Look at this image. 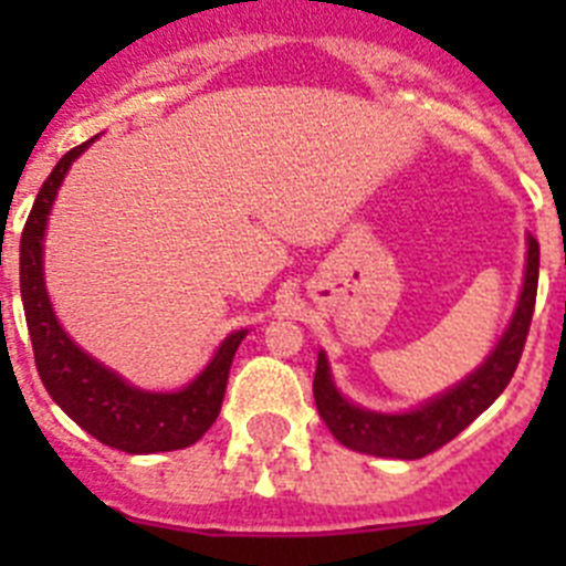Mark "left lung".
<instances>
[{
  "label": "left lung",
  "mask_w": 566,
  "mask_h": 566,
  "mask_svg": "<svg viewBox=\"0 0 566 566\" xmlns=\"http://www.w3.org/2000/svg\"><path fill=\"white\" fill-rule=\"evenodd\" d=\"M536 289L538 243L536 238H527L524 286L507 332L502 334L496 348L490 352V357L479 365L476 371L444 394H439L437 399H428L424 405L413 408V411L377 413L348 402L334 385L326 354L319 352L317 371H314V402H317V411L323 422L328 424V431L345 448L371 453V457L422 459L439 451L442 444L459 437L479 413L488 411L516 374L524 343H527L533 308H536Z\"/></svg>",
  "instance_id": "obj_1"
}]
</instances>
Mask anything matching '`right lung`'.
I'll list each match as a JSON object with an SVG mask.
<instances>
[{
  "label": "right lung",
  "mask_w": 566,
  "mask_h": 566,
  "mask_svg": "<svg viewBox=\"0 0 566 566\" xmlns=\"http://www.w3.org/2000/svg\"><path fill=\"white\" fill-rule=\"evenodd\" d=\"M93 142L96 138L62 155V161L53 167L48 181L39 189L36 203L30 209L28 223L22 229L19 286H22L24 319H28L39 377L53 402L102 444L124 453L181 451V448L198 442L221 413L229 368H232L234 352L247 332L229 334L221 348L214 352V357L209 359L207 368L187 388L169 394L133 388L118 374L104 368L98 359L84 354L64 334L53 306H50L48 289H44L42 240L50 207L56 201V192L70 164L76 161Z\"/></svg>",
  "instance_id": "add662e5"
}]
</instances>
